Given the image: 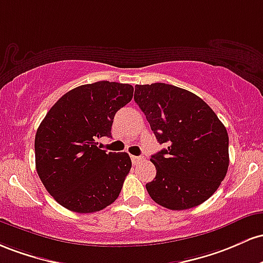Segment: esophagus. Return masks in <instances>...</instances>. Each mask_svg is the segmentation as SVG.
Wrapping results in <instances>:
<instances>
[{"label": "esophagus", "instance_id": "esophagus-1", "mask_svg": "<svg viewBox=\"0 0 263 263\" xmlns=\"http://www.w3.org/2000/svg\"><path fill=\"white\" fill-rule=\"evenodd\" d=\"M130 158H132V161H133V164H134V165L139 164L140 161H143V160H144V158H141V156H134V155H132Z\"/></svg>", "mask_w": 263, "mask_h": 263}]
</instances>
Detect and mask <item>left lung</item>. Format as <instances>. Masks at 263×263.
Returning <instances> with one entry per match:
<instances>
[{
    "mask_svg": "<svg viewBox=\"0 0 263 263\" xmlns=\"http://www.w3.org/2000/svg\"><path fill=\"white\" fill-rule=\"evenodd\" d=\"M134 100L166 149L152 155L150 197L170 210L195 208L210 197L229 167V135L196 94L165 83L135 85Z\"/></svg>",
    "mask_w": 263,
    "mask_h": 263,
    "instance_id": "obj_1",
    "label": "left lung"
}]
</instances>
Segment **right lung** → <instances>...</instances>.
<instances>
[{
    "label": "right lung",
    "instance_id": "obj_1",
    "mask_svg": "<svg viewBox=\"0 0 263 263\" xmlns=\"http://www.w3.org/2000/svg\"><path fill=\"white\" fill-rule=\"evenodd\" d=\"M130 84L100 81L64 94L46 114L34 139L36 170L60 205L79 214L103 210L122 191L132 167L126 153H107L114 116L133 98Z\"/></svg>",
    "mask_w": 263,
    "mask_h": 263
}]
</instances>
